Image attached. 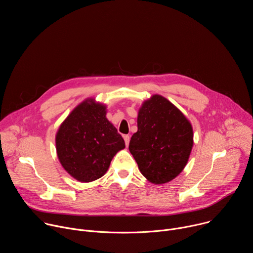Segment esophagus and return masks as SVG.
<instances>
[{
	"instance_id": "obj_1",
	"label": "esophagus",
	"mask_w": 253,
	"mask_h": 253,
	"mask_svg": "<svg viewBox=\"0 0 253 253\" xmlns=\"http://www.w3.org/2000/svg\"><path fill=\"white\" fill-rule=\"evenodd\" d=\"M123 138H124L126 146H128V145H129V141H130V136H129V135H124Z\"/></svg>"
}]
</instances>
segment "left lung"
Listing matches in <instances>:
<instances>
[{"mask_svg": "<svg viewBox=\"0 0 253 253\" xmlns=\"http://www.w3.org/2000/svg\"><path fill=\"white\" fill-rule=\"evenodd\" d=\"M137 126L129 150L140 172L154 184L171 181L188 161L193 146L191 124L171 102L154 95L142 105Z\"/></svg>", "mask_w": 253, "mask_h": 253, "instance_id": "left-lung-1", "label": "left lung"}]
</instances>
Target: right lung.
<instances>
[{"label": "right lung", "mask_w": 253, "mask_h": 253, "mask_svg": "<svg viewBox=\"0 0 253 253\" xmlns=\"http://www.w3.org/2000/svg\"><path fill=\"white\" fill-rule=\"evenodd\" d=\"M64 169L81 182L102 177L115 154L125 148L117 129L107 120L106 107L86 100L71 112L56 135Z\"/></svg>", "instance_id": "add662e5"}]
</instances>
